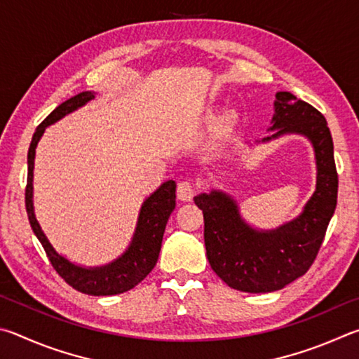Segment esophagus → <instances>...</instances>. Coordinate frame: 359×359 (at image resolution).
<instances>
[{"label": "esophagus", "instance_id": "34e87169", "mask_svg": "<svg viewBox=\"0 0 359 359\" xmlns=\"http://www.w3.org/2000/svg\"><path fill=\"white\" fill-rule=\"evenodd\" d=\"M176 196L181 200V202H191L196 196V187L189 181H181L176 187Z\"/></svg>", "mask_w": 359, "mask_h": 359}]
</instances>
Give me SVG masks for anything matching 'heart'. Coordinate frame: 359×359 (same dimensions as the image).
Here are the masks:
<instances>
[{
	"instance_id": "1",
	"label": "heart",
	"mask_w": 359,
	"mask_h": 359,
	"mask_svg": "<svg viewBox=\"0 0 359 359\" xmlns=\"http://www.w3.org/2000/svg\"><path fill=\"white\" fill-rule=\"evenodd\" d=\"M206 118L215 119L216 118V110H210L208 113H206ZM235 121H236V115H235L233 111H229L227 115H225V118H224V124L227 126V128H231V126L235 124Z\"/></svg>"
}]
</instances>
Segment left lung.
Masks as SVG:
<instances>
[{"mask_svg":"<svg viewBox=\"0 0 359 359\" xmlns=\"http://www.w3.org/2000/svg\"><path fill=\"white\" fill-rule=\"evenodd\" d=\"M268 143L297 134L311 142L316 154L317 184L303 211L273 230L244 221L236 200L224 191L198 194L194 202L203 211L208 262L229 287L248 293L276 292L306 274L322 246L337 203L334 147L325 116L288 91L276 93Z\"/></svg>","mask_w":359,"mask_h":359,"instance_id":"obj_1","label":"left lung"}]
</instances>
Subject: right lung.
I'll use <instances>...</instances> for the list:
<instances>
[{"mask_svg":"<svg viewBox=\"0 0 359 359\" xmlns=\"http://www.w3.org/2000/svg\"><path fill=\"white\" fill-rule=\"evenodd\" d=\"M94 96H96L94 91L79 93L77 96L67 99L66 102L56 107L37 126L28 149V181L27 191H25V203H27V212L31 229H33L37 240L41 241L50 263L56 269V273L69 285L81 293L93 294V297H110V294H119L134 288L156 266L157 259H159L167 221L176 206V184L175 181L168 180L159 186V189H156L151 194L148 198H144L140 212H138L134 236H132L128 249L113 262L102 266H81L67 260L65 255L56 252L52 243L48 241V238L43 233V230L41 229L34 215L33 176L36 147L48 126L60 121L61 118H65L69 113L79 110L80 107H83L91 99H94Z\"/></svg>","mask_w":359,"mask_h":359,"instance_id":"add662e5","label":"right lung"}]
</instances>
